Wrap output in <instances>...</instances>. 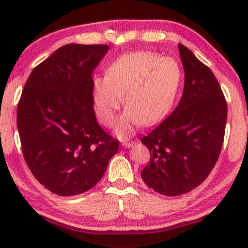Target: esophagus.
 I'll list each match as a JSON object with an SVG mask.
<instances>
[{
  "label": "esophagus",
  "mask_w": 248,
  "mask_h": 248,
  "mask_svg": "<svg viewBox=\"0 0 248 248\" xmlns=\"http://www.w3.org/2000/svg\"><path fill=\"white\" fill-rule=\"evenodd\" d=\"M133 144H134L133 141H123V145L124 148H131Z\"/></svg>",
  "instance_id": "esophagus-1"
}]
</instances>
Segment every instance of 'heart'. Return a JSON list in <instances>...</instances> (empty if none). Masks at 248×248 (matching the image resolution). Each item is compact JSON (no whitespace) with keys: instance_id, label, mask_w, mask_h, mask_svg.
Returning <instances> with one entry per match:
<instances>
[{"instance_id":"1","label":"heart","mask_w":248,"mask_h":248,"mask_svg":"<svg viewBox=\"0 0 248 248\" xmlns=\"http://www.w3.org/2000/svg\"><path fill=\"white\" fill-rule=\"evenodd\" d=\"M180 81L182 71L174 59L149 51L125 54L108 66L106 77L94 79L96 114L104 125L114 127L124 97L128 108L120 121V134L141 124H154L169 112Z\"/></svg>"}]
</instances>
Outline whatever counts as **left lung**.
<instances>
[{
	"instance_id": "8db88e82",
	"label": "left lung",
	"mask_w": 248,
	"mask_h": 248,
	"mask_svg": "<svg viewBox=\"0 0 248 248\" xmlns=\"http://www.w3.org/2000/svg\"><path fill=\"white\" fill-rule=\"evenodd\" d=\"M185 70L184 92L174 111L141 142L150 162L143 182L165 196H180L198 187L211 173L224 141L228 105L215 74L178 44Z\"/></svg>"
}]
</instances>
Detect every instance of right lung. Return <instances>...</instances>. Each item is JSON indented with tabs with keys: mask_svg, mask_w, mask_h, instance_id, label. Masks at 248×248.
Here are the masks:
<instances>
[{
	"mask_svg": "<svg viewBox=\"0 0 248 248\" xmlns=\"http://www.w3.org/2000/svg\"><path fill=\"white\" fill-rule=\"evenodd\" d=\"M107 45L69 44L33 68L17 105L23 155L38 182L59 196L97 184L119 141L97 124L93 70Z\"/></svg>",
	"mask_w": 248,
	"mask_h": 248,
	"instance_id": "right-lung-1",
	"label": "right lung"
}]
</instances>
